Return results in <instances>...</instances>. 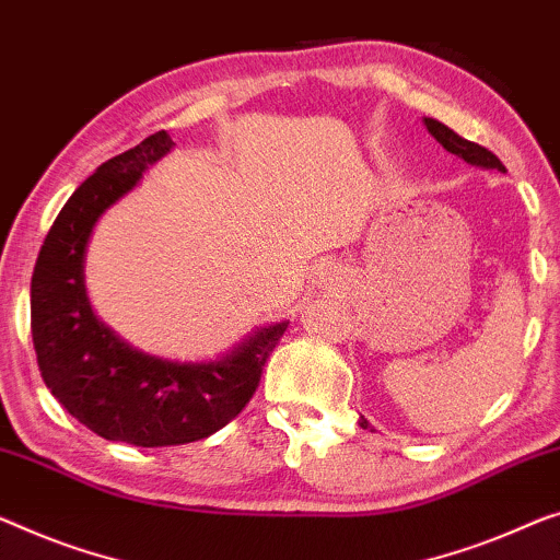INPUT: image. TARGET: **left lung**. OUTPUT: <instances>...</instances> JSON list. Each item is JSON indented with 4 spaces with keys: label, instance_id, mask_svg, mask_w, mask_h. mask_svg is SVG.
I'll list each match as a JSON object with an SVG mask.
<instances>
[{
    "label": "left lung",
    "instance_id": "8db88e82",
    "mask_svg": "<svg viewBox=\"0 0 560 560\" xmlns=\"http://www.w3.org/2000/svg\"><path fill=\"white\" fill-rule=\"evenodd\" d=\"M424 128H428V132L432 138L438 140V143L447 150V153H453L457 158H463V161H467L470 165H480V168H498V171H505V165L498 161V155L490 153L488 148H482L478 143H470V140H465L457 136L455 130H450L447 125H442L438 120L432 118H424ZM362 428H366V420L362 417L360 420Z\"/></svg>",
    "mask_w": 560,
    "mask_h": 560
}]
</instances>
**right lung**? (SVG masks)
Wrapping results in <instances>:
<instances>
[{
	"label": "right lung",
	"mask_w": 560,
	"mask_h": 560,
	"mask_svg": "<svg viewBox=\"0 0 560 560\" xmlns=\"http://www.w3.org/2000/svg\"><path fill=\"white\" fill-rule=\"evenodd\" d=\"M175 143L165 130L105 161L67 200L32 273V341L42 380L95 435L136 447L186 445L236 417L261 382L287 322L254 331L219 362L178 364L136 352L95 319L82 264L105 208Z\"/></svg>",
	"instance_id": "add662e5"
}]
</instances>
